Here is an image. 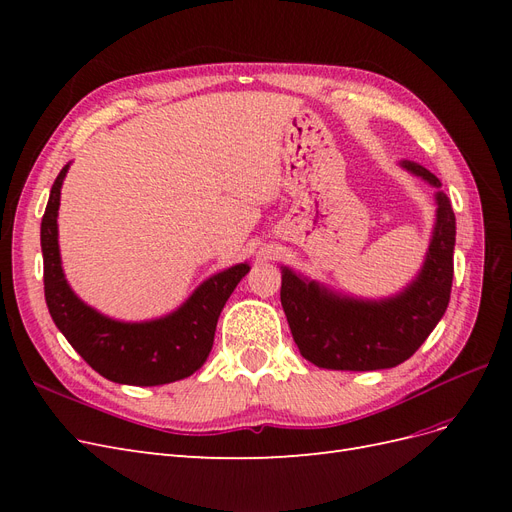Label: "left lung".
I'll use <instances>...</instances> for the list:
<instances>
[{"instance_id":"1","label":"left lung","mask_w":512,"mask_h":512,"mask_svg":"<svg viewBox=\"0 0 512 512\" xmlns=\"http://www.w3.org/2000/svg\"><path fill=\"white\" fill-rule=\"evenodd\" d=\"M412 175L440 190V179L421 164L401 162ZM436 226L416 280L391 299L339 297L324 286L282 269V307L294 344L309 363L324 369L374 371L408 361L436 329L451 301L455 213L436 192Z\"/></svg>"}]
</instances>
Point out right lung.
Masks as SVG:
<instances>
[{
	"label": "right lung",
	"mask_w": 512,
	"mask_h": 512,
	"mask_svg": "<svg viewBox=\"0 0 512 512\" xmlns=\"http://www.w3.org/2000/svg\"><path fill=\"white\" fill-rule=\"evenodd\" d=\"M70 164L57 175L42 215L40 245L44 258V299L57 329L100 376L119 384L158 386L192 376L213 346L222 309L250 265H235L200 284L177 312L149 322H119L85 305L68 286L57 243L61 183Z\"/></svg>",
	"instance_id": "obj_1"
}]
</instances>
